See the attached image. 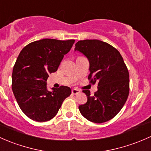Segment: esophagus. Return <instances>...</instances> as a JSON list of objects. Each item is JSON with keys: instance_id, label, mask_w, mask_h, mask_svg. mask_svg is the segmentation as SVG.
<instances>
[{"instance_id": "1", "label": "esophagus", "mask_w": 151, "mask_h": 151, "mask_svg": "<svg viewBox=\"0 0 151 151\" xmlns=\"http://www.w3.org/2000/svg\"><path fill=\"white\" fill-rule=\"evenodd\" d=\"M80 90H78V88H73L72 89V94H78L80 92Z\"/></svg>"}]
</instances>
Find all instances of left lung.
Listing matches in <instances>:
<instances>
[{"instance_id": "8db88e82", "label": "left lung", "mask_w": 151, "mask_h": 151, "mask_svg": "<svg viewBox=\"0 0 151 151\" xmlns=\"http://www.w3.org/2000/svg\"><path fill=\"white\" fill-rule=\"evenodd\" d=\"M76 51L83 53L89 61V82H98L97 91L91 96L83 90L87 102L78 106L81 113L91 122H106L119 113L129 96V74L119 51L99 40H83L76 44Z\"/></svg>"}]
</instances>
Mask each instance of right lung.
Listing matches in <instances>:
<instances>
[{
    "label": "right lung",
    "instance_id": "obj_1",
    "mask_svg": "<svg viewBox=\"0 0 151 151\" xmlns=\"http://www.w3.org/2000/svg\"><path fill=\"white\" fill-rule=\"evenodd\" d=\"M74 42L45 38L27 44L19 54L12 73V91L20 109L32 120H51L70 95L68 86L49 91L46 81L57 70Z\"/></svg>",
    "mask_w": 151,
    "mask_h": 151
}]
</instances>
